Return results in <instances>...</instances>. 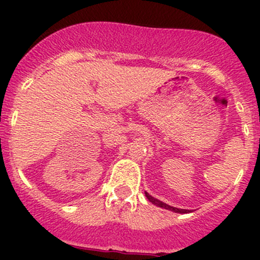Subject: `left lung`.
Listing matches in <instances>:
<instances>
[{
  "mask_svg": "<svg viewBox=\"0 0 260 260\" xmlns=\"http://www.w3.org/2000/svg\"><path fill=\"white\" fill-rule=\"evenodd\" d=\"M146 198L148 199L149 203H152L153 205L158 206V208H162V209H166V210H170V211H174V212H179V214H187V212H190V210H185V209H177V208H174V206H170L167 205V204L162 203V201H159L158 199H154L153 196L149 195L148 192H145Z\"/></svg>",
  "mask_w": 260,
  "mask_h": 260,
  "instance_id": "1",
  "label": "left lung"
}]
</instances>
